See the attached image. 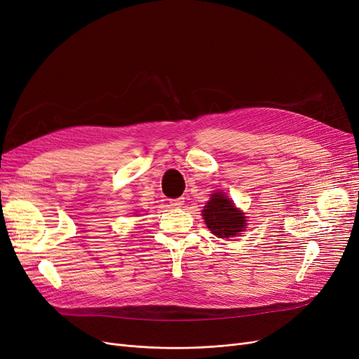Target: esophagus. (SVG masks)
<instances>
[{"label": "esophagus", "instance_id": "34e87169", "mask_svg": "<svg viewBox=\"0 0 359 359\" xmlns=\"http://www.w3.org/2000/svg\"><path fill=\"white\" fill-rule=\"evenodd\" d=\"M183 200H184V198H182V196H180V198H176V200H171V205H172V207H180V205L184 203Z\"/></svg>", "mask_w": 359, "mask_h": 359}]
</instances>
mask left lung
Returning a JSON list of instances; mask_svg holds the SVG:
<instances>
[{
	"mask_svg": "<svg viewBox=\"0 0 359 359\" xmlns=\"http://www.w3.org/2000/svg\"><path fill=\"white\" fill-rule=\"evenodd\" d=\"M207 228L219 238L236 236L245 231L244 213L238 210L223 192L213 194L203 210Z\"/></svg>",
	"mask_w": 359,
	"mask_h": 359,
	"instance_id": "left-lung-1",
	"label": "left lung"
}]
</instances>
